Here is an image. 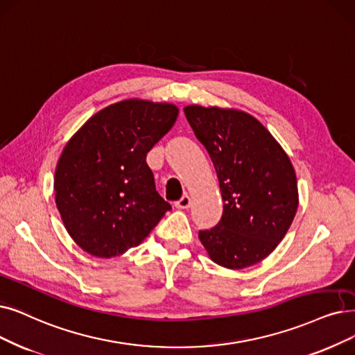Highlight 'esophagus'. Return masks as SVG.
<instances>
[{"label":"esophagus","instance_id":"obj_1","mask_svg":"<svg viewBox=\"0 0 355 355\" xmlns=\"http://www.w3.org/2000/svg\"><path fill=\"white\" fill-rule=\"evenodd\" d=\"M175 205H176V208H180V209H187V208H189V207H191V196H189L188 193H185V195H183Z\"/></svg>","mask_w":355,"mask_h":355}]
</instances>
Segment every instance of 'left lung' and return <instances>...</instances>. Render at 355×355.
Listing matches in <instances>:
<instances>
[{
  "mask_svg": "<svg viewBox=\"0 0 355 355\" xmlns=\"http://www.w3.org/2000/svg\"><path fill=\"white\" fill-rule=\"evenodd\" d=\"M183 110L216 167L224 201L218 224L198 234L201 243L224 268L258 263L286 236L299 207L288 155L249 113L196 105Z\"/></svg>",
  "mask_w": 355,
  "mask_h": 355,
  "instance_id": "1",
  "label": "left lung"
}]
</instances>
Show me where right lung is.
Wrapping results in <instances>:
<instances>
[{
  "mask_svg": "<svg viewBox=\"0 0 355 355\" xmlns=\"http://www.w3.org/2000/svg\"><path fill=\"white\" fill-rule=\"evenodd\" d=\"M178 112L168 103L123 101L97 112L68 141L55 170V202L83 250L118 257L172 209L155 191L146 157Z\"/></svg>",
  "mask_w": 355,
  "mask_h": 355,
  "instance_id": "add662e5",
  "label": "right lung"
}]
</instances>
